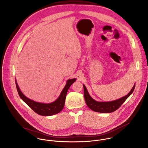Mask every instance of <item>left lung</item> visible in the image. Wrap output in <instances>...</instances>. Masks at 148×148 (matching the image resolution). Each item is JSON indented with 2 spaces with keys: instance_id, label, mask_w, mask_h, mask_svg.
Listing matches in <instances>:
<instances>
[{
  "instance_id": "1",
  "label": "left lung",
  "mask_w": 148,
  "mask_h": 148,
  "mask_svg": "<svg viewBox=\"0 0 148 148\" xmlns=\"http://www.w3.org/2000/svg\"><path fill=\"white\" fill-rule=\"evenodd\" d=\"M135 87V84L132 87L131 91L124 97H122L119 99L115 100L112 101L108 102H99L93 99L88 93L85 85L83 84L84 88V96L85 101L88 107L92 110L101 113H112L117 110L125 101L127 99L132 93Z\"/></svg>"
}]
</instances>
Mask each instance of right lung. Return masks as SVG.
Wrapping results in <instances>:
<instances>
[{"mask_svg":"<svg viewBox=\"0 0 148 148\" xmlns=\"http://www.w3.org/2000/svg\"><path fill=\"white\" fill-rule=\"evenodd\" d=\"M75 80L76 78L68 80L65 86L63 88L62 91H61L57 100L53 102L48 103L36 102L29 99L25 96L20 90L17 84L16 79H15V82L20 97L31 109H32L36 113L39 115L43 116H51L58 114L62 110L65 105L67 92L68 91L69 87L74 82H75Z\"/></svg>","mask_w":148,"mask_h":148,"instance_id":"right-lung-1","label":"right lung"}]
</instances>
